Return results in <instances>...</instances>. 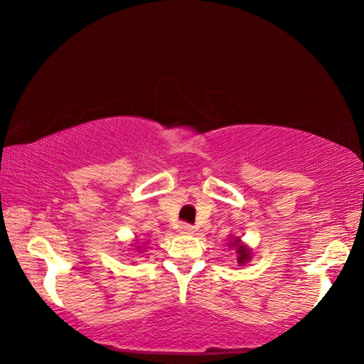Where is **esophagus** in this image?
Segmentation results:
<instances>
[{"label":"esophagus","mask_w":364,"mask_h":364,"mask_svg":"<svg viewBox=\"0 0 364 364\" xmlns=\"http://www.w3.org/2000/svg\"><path fill=\"white\" fill-rule=\"evenodd\" d=\"M178 232L183 233V235H192V233H193V227L188 225V223H182V225L178 227Z\"/></svg>","instance_id":"1"}]
</instances>
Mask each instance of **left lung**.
<instances>
[{
    "instance_id": "1",
    "label": "left lung",
    "mask_w": 364,
    "mask_h": 364,
    "mask_svg": "<svg viewBox=\"0 0 364 364\" xmlns=\"http://www.w3.org/2000/svg\"><path fill=\"white\" fill-rule=\"evenodd\" d=\"M228 248H233V250H235L238 267L247 265V263L252 260V257H253L252 248L248 247L245 242H242L240 237H237V235H228Z\"/></svg>"
}]
</instances>
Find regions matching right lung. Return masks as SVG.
Segmentation results:
<instances>
[{"label": "right lung", "mask_w": 364, "mask_h": 364, "mask_svg": "<svg viewBox=\"0 0 364 364\" xmlns=\"http://www.w3.org/2000/svg\"><path fill=\"white\" fill-rule=\"evenodd\" d=\"M132 247H134V248H132V252L136 253V255H141V253H142L144 250H146V248H144L142 243H139V242H137V238H136V240H134Z\"/></svg>", "instance_id": "1"}]
</instances>
